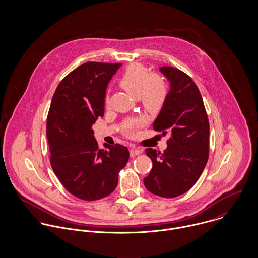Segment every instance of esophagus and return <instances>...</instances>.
I'll list each match as a JSON object with an SVG mask.
<instances>
[{
    "label": "esophagus",
    "instance_id": "esophagus-1",
    "mask_svg": "<svg viewBox=\"0 0 258 258\" xmlns=\"http://www.w3.org/2000/svg\"><path fill=\"white\" fill-rule=\"evenodd\" d=\"M142 153V149H139V148L132 147L130 149V156L131 157H135L139 154Z\"/></svg>",
    "mask_w": 258,
    "mask_h": 258
}]
</instances>
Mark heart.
Returning <instances> with one entry per match:
<instances>
[{"mask_svg": "<svg viewBox=\"0 0 258 258\" xmlns=\"http://www.w3.org/2000/svg\"><path fill=\"white\" fill-rule=\"evenodd\" d=\"M119 85L133 97L138 98L143 108L150 113L162 110L168 98L169 89L165 79L159 74H150L147 68L140 63H133L126 68L119 78ZM144 123L141 117L128 119L123 124V133L128 137H134Z\"/></svg>", "mask_w": 258, "mask_h": 258, "instance_id": "1", "label": "heart"}]
</instances>
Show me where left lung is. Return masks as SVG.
I'll list each match as a JSON object with an SVG mask.
<instances>
[{
	"label": "left lung",
	"instance_id": "obj_1",
	"mask_svg": "<svg viewBox=\"0 0 258 258\" xmlns=\"http://www.w3.org/2000/svg\"><path fill=\"white\" fill-rule=\"evenodd\" d=\"M171 83L167 101L153 124L155 131L171 137L161 153L145 150L153 162L144 179L149 191L162 198H176L187 191L201 177L209 159L210 123L201 92L184 72L160 69Z\"/></svg>",
	"mask_w": 258,
	"mask_h": 258
}]
</instances>
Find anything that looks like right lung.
<instances>
[{
  "instance_id": "1",
  "label": "right lung",
  "mask_w": 258,
  "mask_h": 258,
  "mask_svg": "<svg viewBox=\"0 0 258 258\" xmlns=\"http://www.w3.org/2000/svg\"><path fill=\"white\" fill-rule=\"evenodd\" d=\"M120 66H79L58 84L47 114L51 168L62 185L84 201L109 196L129 160L128 149L120 144L99 149L92 130L96 119L104 116L107 84Z\"/></svg>"
}]
</instances>
